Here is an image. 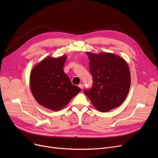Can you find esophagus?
<instances>
[{"mask_svg":"<svg viewBox=\"0 0 158 158\" xmlns=\"http://www.w3.org/2000/svg\"><path fill=\"white\" fill-rule=\"evenodd\" d=\"M79 88H80L81 89H82L84 88V86H84V85H82V84H79Z\"/></svg>","mask_w":158,"mask_h":158,"instance_id":"1","label":"esophagus"}]
</instances>
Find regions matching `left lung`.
Here are the masks:
<instances>
[{"mask_svg": "<svg viewBox=\"0 0 158 158\" xmlns=\"http://www.w3.org/2000/svg\"><path fill=\"white\" fill-rule=\"evenodd\" d=\"M86 54L93 85L85 90V94L101 112L118 107L125 101L131 85L127 63L120 56L111 53Z\"/></svg>", "mask_w": 158, "mask_h": 158, "instance_id": "left-lung-1", "label": "left lung"}]
</instances>
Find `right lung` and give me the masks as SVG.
Wrapping results in <instances>:
<instances>
[{
	"instance_id": "add662e5",
	"label": "right lung",
	"mask_w": 158,
	"mask_h": 158,
	"mask_svg": "<svg viewBox=\"0 0 158 158\" xmlns=\"http://www.w3.org/2000/svg\"><path fill=\"white\" fill-rule=\"evenodd\" d=\"M66 57H48L32 69L30 86L36 101L46 108L58 111L68 104L81 89L73 85L63 71Z\"/></svg>"
}]
</instances>
